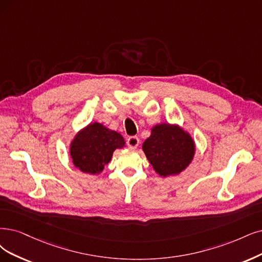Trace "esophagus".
Listing matches in <instances>:
<instances>
[{
	"instance_id": "1",
	"label": "esophagus",
	"mask_w": 262,
	"mask_h": 262,
	"mask_svg": "<svg viewBox=\"0 0 262 262\" xmlns=\"http://www.w3.org/2000/svg\"><path fill=\"white\" fill-rule=\"evenodd\" d=\"M139 144V138L137 136H130L127 138V146L130 149H136Z\"/></svg>"
}]
</instances>
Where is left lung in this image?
Returning a JSON list of instances; mask_svg holds the SVG:
<instances>
[{"mask_svg": "<svg viewBox=\"0 0 262 262\" xmlns=\"http://www.w3.org/2000/svg\"><path fill=\"white\" fill-rule=\"evenodd\" d=\"M142 150L154 170L166 177L177 175L189 165L195 147L190 135L178 126L160 124L152 128Z\"/></svg>", "mask_w": 262, "mask_h": 262, "instance_id": "8db88e82", "label": "left lung"}]
</instances>
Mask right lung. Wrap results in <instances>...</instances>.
Instances as JSON below:
<instances>
[{
	"mask_svg": "<svg viewBox=\"0 0 262 262\" xmlns=\"http://www.w3.org/2000/svg\"><path fill=\"white\" fill-rule=\"evenodd\" d=\"M124 138L102 124L93 123L76 135L70 154L75 167L83 172L99 173L112 158L115 149L123 148Z\"/></svg>",
	"mask_w": 262,
	"mask_h": 262,
	"instance_id": "1",
	"label": "right lung"
}]
</instances>
